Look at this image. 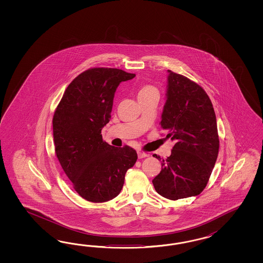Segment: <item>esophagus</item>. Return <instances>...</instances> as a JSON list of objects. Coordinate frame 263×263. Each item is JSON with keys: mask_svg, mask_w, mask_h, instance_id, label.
<instances>
[{"mask_svg": "<svg viewBox=\"0 0 263 263\" xmlns=\"http://www.w3.org/2000/svg\"><path fill=\"white\" fill-rule=\"evenodd\" d=\"M138 157H139V159H142V158L148 157V154H147V153H144V152H138Z\"/></svg>", "mask_w": 263, "mask_h": 263, "instance_id": "obj_1", "label": "esophagus"}]
</instances>
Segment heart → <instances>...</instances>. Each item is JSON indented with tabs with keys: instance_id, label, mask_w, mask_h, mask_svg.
<instances>
[{
	"instance_id": "b5f03b06",
	"label": "heart",
	"mask_w": 263,
	"mask_h": 263,
	"mask_svg": "<svg viewBox=\"0 0 263 263\" xmlns=\"http://www.w3.org/2000/svg\"><path fill=\"white\" fill-rule=\"evenodd\" d=\"M153 92H158V89L155 88L154 86H152V85H144L138 90V98H142L144 96H149Z\"/></svg>"
}]
</instances>
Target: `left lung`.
Here are the masks:
<instances>
[{
    "instance_id": "1",
    "label": "left lung",
    "mask_w": 263,
    "mask_h": 263,
    "mask_svg": "<svg viewBox=\"0 0 263 263\" xmlns=\"http://www.w3.org/2000/svg\"><path fill=\"white\" fill-rule=\"evenodd\" d=\"M167 72L160 124L175 145L171 156L161 161L162 170L152 183L162 197L176 200L198 196L205 188L218 157L219 136L214 108L204 89L183 75Z\"/></svg>"
}]
</instances>
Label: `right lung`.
Instances as JSON below:
<instances>
[{
  "label": "right lung",
  "instance_id": "right-lung-1",
  "mask_svg": "<svg viewBox=\"0 0 263 263\" xmlns=\"http://www.w3.org/2000/svg\"><path fill=\"white\" fill-rule=\"evenodd\" d=\"M135 74L96 67L82 72L68 85L53 117L57 157L75 191L91 202L116 198L128 168L135 165L132 147L104 142L102 128L110 121L115 92Z\"/></svg>",
  "mask_w": 263,
  "mask_h": 263
}]
</instances>
